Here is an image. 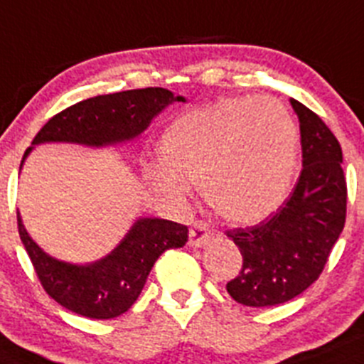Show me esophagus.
Segmentation results:
<instances>
[{
    "mask_svg": "<svg viewBox=\"0 0 364 364\" xmlns=\"http://www.w3.org/2000/svg\"><path fill=\"white\" fill-rule=\"evenodd\" d=\"M210 240V228L205 221H196L189 230V247L200 248Z\"/></svg>",
    "mask_w": 364,
    "mask_h": 364,
    "instance_id": "34e87169",
    "label": "esophagus"
}]
</instances>
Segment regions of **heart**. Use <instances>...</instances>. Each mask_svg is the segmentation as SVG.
Returning a JSON list of instances; mask_svg holds the SVG:
<instances>
[{"label":"heart","mask_w":364,"mask_h":364,"mask_svg":"<svg viewBox=\"0 0 364 364\" xmlns=\"http://www.w3.org/2000/svg\"><path fill=\"white\" fill-rule=\"evenodd\" d=\"M161 159L144 166L150 188L182 205L200 182L225 220L254 223L275 213L293 184L299 137L286 107L268 96L227 98L193 110L162 134Z\"/></svg>","instance_id":"obj_1"}]
</instances>
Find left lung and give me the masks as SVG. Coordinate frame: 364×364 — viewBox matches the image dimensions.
<instances>
[{
  "mask_svg": "<svg viewBox=\"0 0 364 364\" xmlns=\"http://www.w3.org/2000/svg\"><path fill=\"white\" fill-rule=\"evenodd\" d=\"M300 121L302 171L291 196L259 225L227 230L243 255L241 272L227 282L236 302L279 306L320 277L347 216L343 154L320 116L289 100Z\"/></svg>",
  "mask_w": 364,
  "mask_h": 364,
  "instance_id": "8db88e82",
  "label": "left lung"
}]
</instances>
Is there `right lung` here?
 <instances>
[{
    "instance_id": "obj_1",
    "label": "right lung",
    "mask_w": 364,
    "mask_h": 364,
    "mask_svg": "<svg viewBox=\"0 0 364 364\" xmlns=\"http://www.w3.org/2000/svg\"><path fill=\"white\" fill-rule=\"evenodd\" d=\"M186 102L162 87L132 89L84 100L55 114L39 130L36 144L71 143L110 146L132 141L150 127L169 103ZM17 228L30 261L48 295L65 309L95 320H110L127 313L143 291L155 261L169 248L184 247L188 227L161 218H139L116 248L91 264H71L48 255L24 228L17 213Z\"/></svg>"
}]
</instances>
